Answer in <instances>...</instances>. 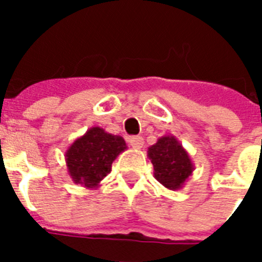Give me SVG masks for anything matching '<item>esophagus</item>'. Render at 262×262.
Here are the masks:
<instances>
[{"mask_svg": "<svg viewBox=\"0 0 262 262\" xmlns=\"http://www.w3.org/2000/svg\"><path fill=\"white\" fill-rule=\"evenodd\" d=\"M128 143L134 149H140V148H143V145H144V140H143V138H140V136H133V138H129Z\"/></svg>", "mask_w": 262, "mask_h": 262, "instance_id": "esophagus-1", "label": "esophagus"}]
</instances>
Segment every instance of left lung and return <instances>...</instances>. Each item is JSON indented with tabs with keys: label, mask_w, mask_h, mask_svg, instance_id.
Wrapping results in <instances>:
<instances>
[{
	"label": "left lung",
	"mask_w": 262,
	"mask_h": 262,
	"mask_svg": "<svg viewBox=\"0 0 262 262\" xmlns=\"http://www.w3.org/2000/svg\"><path fill=\"white\" fill-rule=\"evenodd\" d=\"M147 154L154 164L155 178L169 190L181 189L195 169L189 152L173 135L157 139Z\"/></svg>",
	"instance_id": "left-lung-1"
}]
</instances>
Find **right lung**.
I'll return each instance as SVG.
<instances>
[{"instance_id":"obj_1","label":"right lung","mask_w":262,"mask_h":262,"mask_svg":"<svg viewBox=\"0 0 262 262\" xmlns=\"http://www.w3.org/2000/svg\"><path fill=\"white\" fill-rule=\"evenodd\" d=\"M127 149L124 139L92 127L72 143L66 152V163L72 181L88 189L101 186L111 172V164Z\"/></svg>"}]
</instances>
